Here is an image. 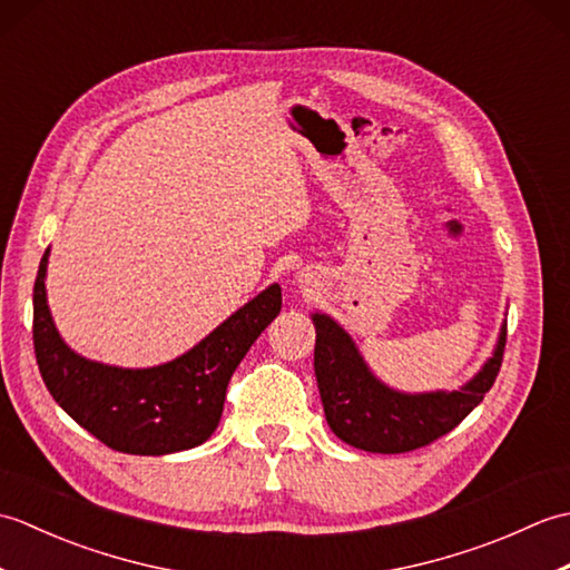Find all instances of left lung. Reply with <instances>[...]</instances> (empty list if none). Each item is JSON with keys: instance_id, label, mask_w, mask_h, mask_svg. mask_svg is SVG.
Segmentation results:
<instances>
[{"instance_id": "1", "label": "left lung", "mask_w": 570, "mask_h": 570, "mask_svg": "<svg viewBox=\"0 0 570 570\" xmlns=\"http://www.w3.org/2000/svg\"><path fill=\"white\" fill-rule=\"evenodd\" d=\"M316 323V380L325 421L337 439L367 453H409L451 433L475 409L502 367L507 328L488 365L460 392L399 394L370 374L350 335L333 318Z\"/></svg>"}]
</instances>
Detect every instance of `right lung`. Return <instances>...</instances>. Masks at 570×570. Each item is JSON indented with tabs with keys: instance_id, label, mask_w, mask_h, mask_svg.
Listing matches in <instances>:
<instances>
[{
	"instance_id": "right-lung-1",
	"label": "right lung",
	"mask_w": 570,
	"mask_h": 570,
	"mask_svg": "<svg viewBox=\"0 0 570 570\" xmlns=\"http://www.w3.org/2000/svg\"><path fill=\"white\" fill-rule=\"evenodd\" d=\"M46 264L48 249L33 284L39 372L66 414L119 453L166 455L208 441L220 423L229 377L282 311V288L274 284L178 360L149 370L107 367L60 341L46 304Z\"/></svg>"
}]
</instances>
